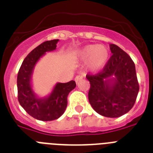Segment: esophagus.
I'll return each mask as SVG.
<instances>
[{"label": "esophagus", "mask_w": 153, "mask_h": 153, "mask_svg": "<svg viewBox=\"0 0 153 153\" xmlns=\"http://www.w3.org/2000/svg\"><path fill=\"white\" fill-rule=\"evenodd\" d=\"M83 79V76L82 75H77L76 77H75V79H74V80H75V82H76V83H79L80 81L82 80Z\"/></svg>", "instance_id": "34e87169"}]
</instances>
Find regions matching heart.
Instances as JSON below:
<instances>
[{
  "instance_id": "1",
  "label": "heart",
  "mask_w": 153,
  "mask_h": 153,
  "mask_svg": "<svg viewBox=\"0 0 153 153\" xmlns=\"http://www.w3.org/2000/svg\"><path fill=\"white\" fill-rule=\"evenodd\" d=\"M79 57L82 62L86 63L88 70L97 71L101 70L108 61L109 51L102 45H88L79 51Z\"/></svg>"
}]
</instances>
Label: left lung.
I'll return each instance as SVG.
<instances>
[{
  "instance_id": "1",
  "label": "left lung",
  "mask_w": 153,
  "mask_h": 153,
  "mask_svg": "<svg viewBox=\"0 0 153 153\" xmlns=\"http://www.w3.org/2000/svg\"><path fill=\"white\" fill-rule=\"evenodd\" d=\"M110 49L113 55L102 71L86 75L90 83L88 101L102 116L119 117L133 107L139 85L130 56L115 44H110Z\"/></svg>"
}]
</instances>
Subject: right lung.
Here are the masks:
<instances>
[{
  "label": "right lung",
  "mask_w": 153,
  "mask_h": 153,
  "mask_svg": "<svg viewBox=\"0 0 153 153\" xmlns=\"http://www.w3.org/2000/svg\"><path fill=\"white\" fill-rule=\"evenodd\" d=\"M59 39L43 42L31 51L24 59L18 73L17 87L19 102L23 109L33 117L39 120H56L65 113L68 105V96L76 83H57L51 93L45 97H39L32 86V76L36 63L47 52L56 50Z\"/></svg>",
  "instance_id": "add662e5"
}]
</instances>
